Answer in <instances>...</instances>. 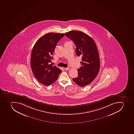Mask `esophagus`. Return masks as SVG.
Here are the masks:
<instances>
[{
	"label": "esophagus",
	"mask_w": 134,
	"mask_h": 134,
	"mask_svg": "<svg viewBox=\"0 0 134 134\" xmlns=\"http://www.w3.org/2000/svg\"><path fill=\"white\" fill-rule=\"evenodd\" d=\"M64 69H65L66 70H70V68L68 67V68H64Z\"/></svg>",
	"instance_id": "esophagus-1"
}]
</instances>
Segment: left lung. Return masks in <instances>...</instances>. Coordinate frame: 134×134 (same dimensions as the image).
<instances>
[{
    "instance_id": "left-lung-1",
    "label": "left lung",
    "mask_w": 134,
    "mask_h": 134,
    "mask_svg": "<svg viewBox=\"0 0 134 134\" xmlns=\"http://www.w3.org/2000/svg\"><path fill=\"white\" fill-rule=\"evenodd\" d=\"M65 35L75 44L77 55L82 58L81 66L78 69V76L72 80L79 86L85 87L94 80L100 70L97 46L94 40L82 32L72 30L66 33Z\"/></svg>"
}]
</instances>
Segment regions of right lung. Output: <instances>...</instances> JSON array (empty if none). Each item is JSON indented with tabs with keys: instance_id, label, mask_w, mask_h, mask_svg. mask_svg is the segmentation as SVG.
Returning a JSON list of instances; mask_svg holds the SVG:
<instances>
[{
	"instance_id": "1",
	"label": "right lung",
	"mask_w": 134,
	"mask_h": 134,
	"mask_svg": "<svg viewBox=\"0 0 134 134\" xmlns=\"http://www.w3.org/2000/svg\"><path fill=\"white\" fill-rule=\"evenodd\" d=\"M65 34L49 33L41 37L32 51L30 66L34 76L44 85H52L62 72L55 66L49 64L57 43Z\"/></svg>"
}]
</instances>
